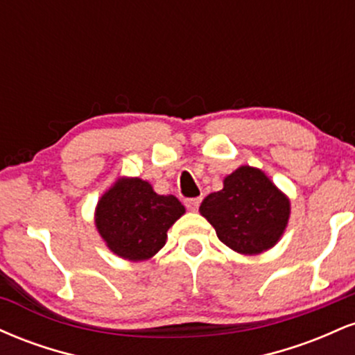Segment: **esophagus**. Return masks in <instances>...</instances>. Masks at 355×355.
<instances>
[{"label": "esophagus", "mask_w": 355, "mask_h": 355, "mask_svg": "<svg viewBox=\"0 0 355 355\" xmlns=\"http://www.w3.org/2000/svg\"><path fill=\"white\" fill-rule=\"evenodd\" d=\"M185 207L190 211H197L198 207H200V198H187Z\"/></svg>", "instance_id": "obj_1"}]
</instances>
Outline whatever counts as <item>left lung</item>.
I'll return each instance as SVG.
<instances>
[{
	"mask_svg": "<svg viewBox=\"0 0 355 355\" xmlns=\"http://www.w3.org/2000/svg\"><path fill=\"white\" fill-rule=\"evenodd\" d=\"M220 242L240 254L274 247L287 225L291 205L260 170L240 166L200 205Z\"/></svg>",
	"mask_w": 355,
	"mask_h": 355,
	"instance_id": "1",
	"label": "left lung"
}]
</instances>
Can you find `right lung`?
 <instances>
[{
	"mask_svg": "<svg viewBox=\"0 0 355 355\" xmlns=\"http://www.w3.org/2000/svg\"><path fill=\"white\" fill-rule=\"evenodd\" d=\"M185 209L173 195L155 193L140 178H121L96 207V229L110 250L128 260L150 259Z\"/></svg>",
	"mask_w": 355,
	"mask_h": 355,
	"instance_id": "add662e5",
	"label": "right lung"
}]
</instances>
